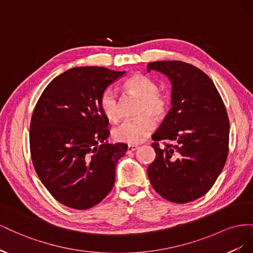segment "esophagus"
Masks as SVG:
<instances>
[{"instance_id": "obj_1", "label": "esophagus", "mask_w": 253, "mask_h": 253, "mask_svg": "<svg viewBox=\"0 0 253 253\" xmlns=\"http://www.w3.org/2000/svg\"><path fill=\"white\" fill-rule=\"evenodd\" d=\"M137 149H138V147H137V145H134V144H128L127 145V153H129V152H134V151H136Z\"/></svg>"}]
</instances>
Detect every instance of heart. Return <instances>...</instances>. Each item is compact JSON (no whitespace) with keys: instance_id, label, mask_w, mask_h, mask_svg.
<instances>
[{"instance_id":"1","label":"heart","mask_w":253,"mask_h":253,"mask_svg":"<svg viewBox=\"0 0 253 253\" xmlns=\"http://www.w3.org/2000/svg\"><path fill=\"white\" fill-rule=\"evenodd\" d=\"M124 87L127 94L140 98L137 114L140 116L126 120L114 129V138L120 142L137 144L144 141L156 127L155 119L164 117L169 106L168 97L158 90L157 83L140 73L128 77ZM100 110L109 120L116 122L119 119V101L117 94L112 88L105 89L100 98Z\"/></svg>"}]
</instances>
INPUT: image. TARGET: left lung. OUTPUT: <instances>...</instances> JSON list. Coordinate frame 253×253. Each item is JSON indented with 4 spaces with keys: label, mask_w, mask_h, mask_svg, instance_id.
Instances as JSON below:
<instances>
[{
    "label": "left lung",
    "mask_w": 253,
    "mask_h": 253,
    "mask_svg": "<svg viewBox=\"0 0 253 253\" xmlns=\"http://www.w3.org/2000/svg\"><path fill=\"white\" fill-rule=\"evenodd\" d=\"M172 84V108L152 136L156 158L148 168L152 187L165 200L186 204L205 195L225 166L229 119L218 90L208 75L181 61L148 64ZM167 140L160 148L159 141Z\"/></svg>",
    "instance_id": "left-lung-1"
}]
</instances>
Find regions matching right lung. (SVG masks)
<instances>
[{
    "mask_svg": "<svg viewBox=\"0 0 253 253\" xmlns=\"http://www.w3.org/2000/svg\"><path fill=\"white\" fill-rule=\"evenodd\" d=\"M125 73L71 68L48 84L35 106L29 131L35 170L48 192L70 208H91L114 186L115 168L127 145L104 142L109 120L99 102Z\"/></svg>",
    "mask_w": 253,
    "mask_h": 253,
    "instance_id": "1",
    "label": "right lung"
}]
</instances>
